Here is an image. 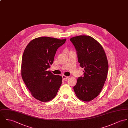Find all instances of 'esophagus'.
Segmentation results:
<instances>
[{"instance_id": "34e87169", "label": "esophagus", "mask_w": 128, "mask_h": 128, "mask_svg": "<svg viewBox=\"0 0 128 128\" xmlns=\"http://www.w3.org/2000/svg\"><path fill=\"white\" fill-rule=\"evenodd\" d=\"M62 78L64 80H66L69 78V77H68V76H66L63 75H62Z\"/></svg>"}]
</instances>
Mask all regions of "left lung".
Instances as JSON below:
<instances>
[{"label": "left lung", "instance_id": "8db88e82", "mask_svg": "<svg viewBox=\"0 0 128 128\" xmlns=\"http://www.w3.org/2000/svg\"><path fill=\"white\" fill-rule=\"evenodd\" d=\"M77 54L78 62L84 68V76L78 78L73 87L77 97L89 102L100 93L106 79L108 64L102 46L89 36H78L70 38Z\"/></svg>", "mask_w": 128, "mask_h": 128}]
</instances>
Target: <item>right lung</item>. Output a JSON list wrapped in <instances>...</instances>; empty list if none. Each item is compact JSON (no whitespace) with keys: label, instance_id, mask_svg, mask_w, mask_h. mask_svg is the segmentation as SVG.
<instances>
[{"label":"right lung","instance_id":"1","mask_svg":"<svg viewBox=\"0 0 128 128\" xmlns=\"http://www.w3.org/2000/svg\"><path fill=\"white\" fill-rule=\"evenodd\" d=\"M66 38L42 36L32 40L23 52L21 73L28 89L35 99L43 102L53 99L62 84L61 76L47 70L53 64L58 47Z\"/></svg>","mask_w":128,"mask_h":128}]
</instances>
